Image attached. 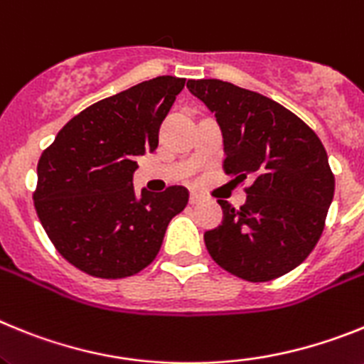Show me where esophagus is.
I'll use <instances>...</instances> for the list:
<instances>
[{
	"instance_id": "1",
	"label": "esophagus",
	"mask_w": 364,
	"mask_h": 364,
	"mask_svg": "<svg viewBox=\"0 0 364 364\" xmlns=\"http://www.w3.org/2000/svg\"><path fill=\"white\" fill-rule=\"evenodd\" d=\"M200 201H201V194H198V192H191V205L200 203Z\"/></svg>"
}]
</instances>
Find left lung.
I'll list each match as a JSON object with an SVG mask.
<instances>
[{
  "instance_id": "1",
  "label": "left lung",
  "mask_w": 364,
  "mask_h": 364,
  "mask_svg": "<svg viewBox=\"0 0 364 364\" xmlns=\"http://www.w3.org/2000/svg\"><path fill=\"white\" fill-rule=\"evenodd\" d=\"M188 91L216 115L223 170L251 179L247 201L218 200L221 225L205 232L208 255L247 282H269L314 251L333 200L335 178L321 139L295 113L230 82L188 80Z\"/></svg>"
}]
</instances>
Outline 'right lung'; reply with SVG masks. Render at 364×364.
Returning a JSON list of instances; mask_svg holds the SVG:
<instances>
[{
    "label": "right lung",
    "instance_id": "right-lung-1",
    "mask_svg": "<svg viewBox=\"0 0 364 364\" xmlns=\"http://www.w3.org/2000/svg\"><path fill=\"white\" fill-rule=\"evenodd\" d=\"M185 78L157 77L95 102L60 129L38 161L34 208L56 251L97 278H124L154 262L170 220L188 203L185 186L134 191L137 157Z\"/></svg>",
    "mask_w": 364,
    "mask_h": 364
}]
</instances>
